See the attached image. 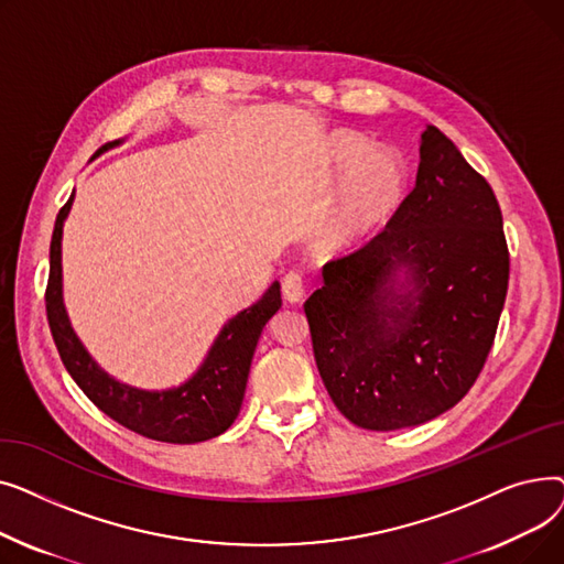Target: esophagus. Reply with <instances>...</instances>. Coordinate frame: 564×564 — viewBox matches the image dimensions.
<instances>
[{"label": "esophagus", "instance_id": "esophagus-1", "mask_svg": "<svg viewBox=\"0 0 564 564\" xmlns=\"http://www.w3.org/2000/svg\"><path fill=\"white\" fill-rule=\"evenodd\" d=\"M281 290H283V297L285 302L290 304H300L304 302V279L297 274V272H290L283 276V283H281Z\"/></svg>", "mask_w": 564, "mask_h": 564}]
</instances>
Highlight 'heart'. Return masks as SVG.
I'll use <instances>...</instances> for the list:
<instances>
[{
    "mask_svg": "<svg viewBox=\"0 0 564 564\" xmlns=\"http://www.w3.org/2000/svg\"><path fill=\"white\" fill-rule=\"evenodd\" d=\"M322 183L334 189L317 230L324 253H347L387 228L406 196L409 171L391 148H370L354 132H332L322 143Z\"/></svg>",
    "mask_w": 564,
    "mask_h": 564,
    "instance_id": "1",
    "label": "heart"
}]
</instances>
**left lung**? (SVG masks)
Segmentation results:
<instances>
[{"label":"left lung","instance_id":"obj_1","mask_svg":"<svg viewBox=\"0 0 564 564\" xmlns=\"http://www.w3.org/2000/svg\"><path fill=\"white\" fill-rule=\"evenodd\" d=\"M304 304L319 377L347 421L391 432L476 383L506 304L510 253L494 189L438 128L395 219L322 270Z\"/></svg>","mask_w":564,"mask_h":564}]
</instances>
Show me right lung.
<instances>
[{
  "label": "right lung",
  "instance_id": "right-lung-1",
  "mask_svg": "<svg viewBox=\"0 0 564 564\" xmlns=\"http://www.w3.org/2000/svg\"><path fill=\"white\" fill-rule=\"evenodd\" d=\"M121 141H111L113 148ZM75 192L58 210L50 245V281L45 308L50 332L66 370L100 411L123 427L164 443H198L224 434L240 413L249 368L264 324L281 308V285L274 281L262 297L230 317L200 368L181 387L145 391L105 372L77 338L64 306L62 237Z\"/></svg>",
  "mask_w": 564,
  "mask_h": 564
}]
</instances>
